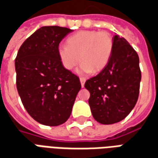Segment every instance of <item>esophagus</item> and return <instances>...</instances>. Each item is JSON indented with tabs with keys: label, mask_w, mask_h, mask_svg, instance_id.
I'll list each match as a JSON object with an SVG mask.
<instances>
[{
	"label": "esophagus",
	"mask_w": 158,
	"mask_h": 158,
	"mask_svg": "<svg viewBox=\"0 0 158 158\" xmlns=\"http://www.w3.org/2000/svg\"><path fill=\"white\" fill-rule=\"evenodd\" d=\"M79 80H80V83H81V86L84 87V85H85V83L86 81V79L85 78H84V77H80V78H79Z\"/></svg>",
	"instance_id": "34e87169"
}]
</instances>
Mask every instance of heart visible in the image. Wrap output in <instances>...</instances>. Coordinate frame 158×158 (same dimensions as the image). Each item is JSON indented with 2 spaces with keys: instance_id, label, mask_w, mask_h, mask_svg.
Wrapping results in <instances>:
<instances>
[{
  "instance_id": "obj_1",
  "label": "heart",
  "mask_w": 158,
  "mask_h": 158,
  "mask_svg": "<svg viewBox=\"0 0 158 158\" xmlns=\"http://www.w3.org/2000/svg\"><path fill=\"white\" fill-rule=\"evenodd\" d=\"M113 50V38L106 31L82 30L69 37L67 45H60L57 54L67 70L81 62L78 71L88 73L102 71L107 64Z\"/></svg>"
}]
</instances>
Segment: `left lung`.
Segmentation results:
<instances>
[{"label": "left lung", "mask_w": 158, "mask_h": 158, "mask_svg": "<svg viewBox=\"0 0 158 158\" xmlns=\"http://www.w3.org/2000/svg\"><path fill=\"white\" fill-rule=\"evenodd\" d=\"M139 62L137 52L129 42L114 35L113 53L106 66L85 84L90 93V110L97 122H120L135 107L141 79Z\"/></svg>", "instance_id": "1"}]
</instances>
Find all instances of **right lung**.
Here are the masks:
<instances>
[{
	"mask_svg": "<svg viewBox=\"0 0 158 158\" xmlns=\"http://www.w3.org/2000/svg\"><path fill=\"white\" fill-rule=\"evenodd\" d=\"M72 31L41 27L23 43L16 56V84L23 105L44 125L65 123L81 88L79 77L64 69L57 54L60 42Z\"/></svg>",
	"mask_w": 158,
	"mask_h": 158,
	"instance_id": "add662e5",
	"label": "right lung"
}]
</instances>
